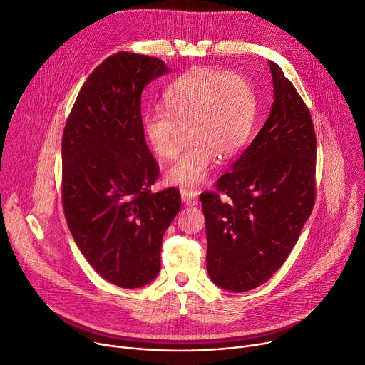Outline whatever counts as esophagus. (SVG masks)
I'll return each mask as SVG.
<instances>
[{
    "mask_svg": "<svg viewBox=\"0 0 365 365\" xmlns=\"http://www.w3.org/2000/svg\"><path fill=\"white\" fill-rule=\"evenodd\" d=\"M180 192H181V200H182L184 205L195 206V205L199 203V194H197V191L185 188V187H181Z\"/></svg>",
    "mask_w": 365,
    "mask_h": 365,
    "instance_id": "esophagus-1",
    "label": "esophagus"
}]
</instances>
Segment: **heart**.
<instances>
[{
  "label": "heart",
  "instance_id": "obj_1",
  "mask_svg": "<svg viewBox=\"0 0 365 365\" xmlns=\"http://www.w3.org/2000/svg\"><path fill=\"white\" fill-rule=\"evenodd\" d=\"M163 106L148 108L142 133L160 160L177 155L181 125L191 140L168 168L166 182L197 187L217 158L230 159L247 145L256 118V93L241 74L220 68H192L163 92Z\"/></svg>",
  "mask_w": 365,
  "mask_h": 365
}]
</instances>
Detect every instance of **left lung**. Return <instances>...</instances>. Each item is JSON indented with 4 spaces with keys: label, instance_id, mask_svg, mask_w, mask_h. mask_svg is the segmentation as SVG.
I'll return each instance as SVG.
<instances>
[{
    "label": "left lung",
    "instance_id": "left-lung-1",
    "mask_svg": "<svg viewBox=\"0 0 365 365\" xmlns=\"http://www.w3.org/2000/svg\"><path fill=\"white\" fill-rule=\"evenodd\" d=\"M274 102L256 138L202 192L206 266L213 284L255 289L285 263L316 200V133L305 102L282 68L269 61ZM220 193L227 197L222 200Z\"/></svg>",
    "mask_w": 365,
    "mask_h": 365
}]
</instances>
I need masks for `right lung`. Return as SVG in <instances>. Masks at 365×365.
Segmentation results:
<instances>
[{"instance_id":"obj_1","label":"right lung","mask_w":365,"mask_h":365,"mask_svg":"<svg viewBox=\"0 0 365 365\" xmlns=\"http://www.w3.org/2000/svg\"><path fill=\"white\" fill-rule=\"evenodd\" d=\"M159 58L120 51L80 89L63 134V207L70 232L101 277L145 287L160 270L162 237L181 209L142 133V91L168 73Z\"/></svg>"}]
</instances>
